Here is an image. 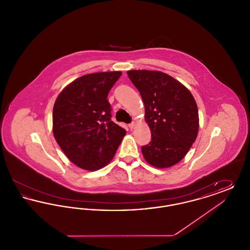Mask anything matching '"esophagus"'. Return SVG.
Masks as SVG:
<instances>
[{
	"label": "esophagus",
	"mask_w": 250,
	"mask_h": 250,
	"mask_svg": "<svg viewBox=\"0 0 250 250\" xmlns=\"http://www.w3.org/2000/svg\"><path fill=\"white\" fill-rule=\"evenodd\" d=\"M128 126H129V128H130V129H133V128L135 127V123H134V122H133V123H131V124L128 125Z\"/></svg>",
	"instance_id": "34e87169"
}]
</instances>
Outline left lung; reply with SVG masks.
I'll list each match as a JSON object with an SVG mask.
<instances>
[{
  "instance_id": "1",
  "label": "left lung",
  "mask_w": 250,
  "mask_h": 250,
  "mask_svg": "<svg viewBox=\"0 0 250 250\" xmlns=\"http://www.w3.org/2000/svg\"><path fill=\"white\" fill-rule=\"evenodd\" d=\"M127 75L142 95L152 140L142 147L145 160L164 168L180 162L195 143L199 111L190 91L166 73L129 70Z\"/></svg>"
}]
</instances>
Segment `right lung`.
Instances as JSON below:
<instances>
[{
  "instance_id": "add662e5",
  "label": "right lung",
  "mask_w": 250,
  "mask_h": 250,
  "mask_svg": "<svg viewBox=\"0 0 250 250\" xmlns=\"http://www.w3.org/2000/svg\"><path fill=\"white\" fill-rule=\"evenodd\" d=\"M122 72L84 75L58 95L52 113L53 135L75 165L97 170L107 165L126 131L111 121L107 95Z\"/></svg>"
}]
</instances>
